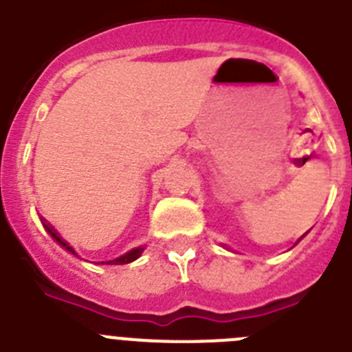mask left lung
Masks as SVG:
<instances>
[{
    "instance_id": "obj_1",
    "label": "left lung",
    "mask_w": 352,
    "mask_h": 352,
    "mask_svg": "<svg viewBox=\"0 0 352 352\" xmlns=\"http://www.w3.org/2000/svg\"><path fill=\"white\" fill-rule=\"evenodd\" d=\"M307 234H309V231L305 232V234H303V236H301V238H298V239H296V241H294V245H292V247H296V245H298V243H300L301 239H303V238H305V236H307ZM292 247H291V248H292Z\"/></svg>"
}]
</instances>
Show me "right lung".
<instances>
[{
    "instance_id": "obj_1",
    "label": "right lung",
    "mask_w": 352,
    "mask_h": 352,
    "mask_svg": "<svg viewBox=\"0 0 352 352\" xmlns=\"http://www.w3.org/2000/svg\"><path fill=\"white\" fill-rule=\"evenodd\" d=\"M42 223H43V227H45V231H47L49 234H51L52 238H54L56 241H58V243H60L61 247L65 248V250L72 252V254H74V256H77V252L74 250V248H72L70 245H68L67 241H65L63 238H61V236H60V232L56 231L54 227H52L51 223L47 222V220H43V219H42ZM142 252H144V247L132 248V250H129V252H126V254H123V256H121V257H118V259L107 261V263H104V264H129V263H133V261H135V259H139V257H141V254H142Z\"/></svg>"
}]
</instances>
